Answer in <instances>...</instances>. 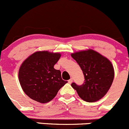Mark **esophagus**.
<instances>
[{
  "mask_svg": "<svg viewBox=\"0 0 129 129\" xmlns=\"http://www.w3.org/2000/svg\"><path fill=\"white\" fill-rule=\"evenodd\" d=\"M73 79H72V78H71V79H69V80H68V83H69V84H71V83H72V82H73Z\"/></svg>",
  "mask_w": 129,
  "mask_h": 129,
  "instance_id": "34e87169",
  "label": "esophagus"
}]
</instances>
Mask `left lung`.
Masks as SVG:
<instances>
[{"label":"left lung","instance_id":"left-lung-1","mask_svg":"<svg viewBox=\"0 0 129 129\" xmlns=\"http://www.w3.org/2000/svg\"><path fill=\"white\" fill-rule=\"evenodd\" d=\"M85 76L81 86L73 83L72 87L83 101L93 103L103 98L113 81L115 71L109 59L91 49L71 54Z\"/></svg>","mask_w":129,"mask_h":129}]
</instances>
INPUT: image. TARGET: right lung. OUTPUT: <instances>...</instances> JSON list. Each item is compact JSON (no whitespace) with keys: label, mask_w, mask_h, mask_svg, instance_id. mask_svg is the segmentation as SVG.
<instances>
[{"label":"right lung","mask_w":129,"mask_h":129,"mask_svg":"<svg viewBox=\"0 0 129 129\" xmlns=\"http://www.w3.org/2000/svg\"><path fill=\"white\" fill-rule=\"evenodd\" d=\"M61 56L59 53L39 51L34 53L21 63L18 72L20 85L26 95L40 103L51 101L67 83L60 70L54 68Z\"/></svg>","instance_id":"add662e5"}]
</instances>
